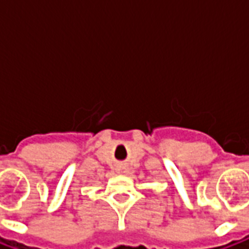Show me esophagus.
I'll return each mask as SVG.
<instances>
[{
  "label": "esophagus",
  "mask_w": 249,
  "mask_h": 249,
  "mask_svg": "<svg viewBox=\"0 0 249 249\" xmlns=\"http://www.w3.org/2000/svg\"><path fill=\"white\" fill-rule=\"evenodd\" d=\"M116 171L119 173H124L126 171V167H125L124 164H119L117 167H116Z\"/></svg>",
  "instance_id": "esophagus-1"
}]
</instances>
